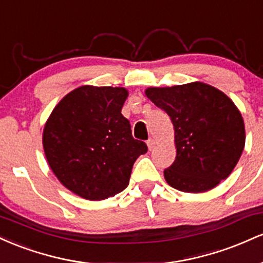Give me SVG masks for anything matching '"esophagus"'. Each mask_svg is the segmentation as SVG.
<instances>
[{
  "label": "esophagus",
  "instance_id": "34e87169",
  "mask_svg": "<svg viewBox=\"0 0 263 263\" xmlns=\"http://www.w3.org/2000/svg\"><path fill=\"white\" fill-rule=\"evenodd\" d=\"M155 144H156V142H155V140H152V138H149V140L147 141V146H148L149 151H152L153 148H155Z\"/></svg>",
  "mask_w": 263,
  "mask_h": 263
}]
</instances>
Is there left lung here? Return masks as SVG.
<instances>
[{
  "label": "left lung",
  "mask_w": 263,
  "mask_h": 263,
  "mask_svg": "<svg viewBox=\"0 0 263 263\" xmlns=\"http://www.w3.org/2000/svg\"><path fill=\"white\" fill-rule=\"evenodd\" d=\"M146 95L174 126L177 157L164 170L171 186L203 193L230 176L245 147V125L224 92L198 81L149 87Z\"/></svg>",
  "instance_id": "1"
}]
</instances>
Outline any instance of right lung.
Returning a JSON list of instances; mask_svg holds the SVG:
<instances>
[{"label": "right lung", "mask_w": 263, "mask_h": 263, "mask_svg": "<svg viewBox=\"0 0 263 263\" xmlns=\"http://www.w3.org/2000/svg\"><path fill=\"white\" fill-rule=\"evenodd\" d=\"M127 90L80 86L54 107L44 126L47 161L60 183L87 200H104L128 185L136 159L147 152L121 114Z\"/></svg>", "instance_id": "obj_1"}]
</instances>
